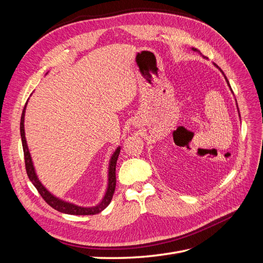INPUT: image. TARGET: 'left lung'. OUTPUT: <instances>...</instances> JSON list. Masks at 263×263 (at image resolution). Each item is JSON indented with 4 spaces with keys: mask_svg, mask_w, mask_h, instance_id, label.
Returning <instances> with one entry per match:
<instances>
[{
    "mask_svg": "<svg viewBox=\"0 0 263 263\" xmlns=\"http://www.w3.org/2000/svg\"><path fill=\"white\" fill-rule=\"evenodd\" d=\"M192 50H194V51H197V50H196V49H195V48H192ZM214 66H216V67H217V68H218V66H217V65H215V63H214ZM218 69H219V70H220V72H221V73H222V74H224V72H222V71H221V69H220V68H218ZM224 77H225V79H226V82H227V84H228V86H229V87H230V84H229V82H228V80H227V78H226V76H225V74H224ZM230 91H232V92H233V90H232V87H230ZM237 108H238V105H237ZM238 112H239V109H238ZM239 117H240V114H239Z\"/></svg>",
    "mask_w": 263,
    "mask_h": 263,
    "instance_id": "obj_1",
    "label": "left lung"
}]
</instances>
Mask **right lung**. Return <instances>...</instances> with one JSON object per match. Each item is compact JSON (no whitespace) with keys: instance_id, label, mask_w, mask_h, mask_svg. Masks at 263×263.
Returning a JSON list of instances; mask_svg holds the SVG:
<instances>
[{"instance_id":"add662e5","label":"right lung","mask_w":263,"mask_h":263,"mask_svg":"<svg viewBox=\"0 0 263 263\" xmlns=\"http://www.w3.org/2000/svg\"><path fill=\"white\" fill-rule=\"evenodd\" d=\"M27 102H28V100H27ZM27 102H26L25 106H24L22 117H21V137H22V144H23V150H24V158H25L26 172H27V176H28L29 180L31 181V183H33L34 186L37 189L39 194L42 195V197L46 201V203L49 204L52 209L57 210L58 212L70 214V215H95V214L101 213L103 210L107 208L110 201H112L113 194L115 192L116 162H117L119 151H121V147L116 148L114 154L109 159L107 189H106V192L104 194V197L102 198V201L98 205L91 206V208H84V206H79L73 203H69L67 201H63V200H61V198L51 194L49 191L42 184V182L39 181L37 174H36L35 166H34L33 160H31L30 153H29V149L27 146V141H26V137H25V129H24V118H25V110H26V106H27Z\"/></svg>"}]
</instances>
